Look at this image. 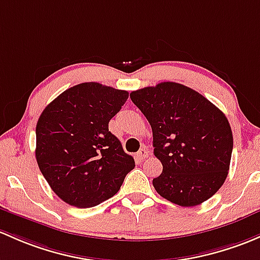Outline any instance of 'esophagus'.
Here are the masks:
<instances>
[{"instance_id":"1","label":"esophagus","mask_w":260,"mask_h":260,"mask_svg":"<svg viewBox=\"0 0 260 260\" xmlns=\"http://www.w3.org/2000/svg\"><path fill=\"white\" fill-rule=\"evenodd\" d=\"M137 155H138L139 160H143L144 158L148 157V149H147V147H142V148L138 151Z\"/></svg>"}]
</instances>
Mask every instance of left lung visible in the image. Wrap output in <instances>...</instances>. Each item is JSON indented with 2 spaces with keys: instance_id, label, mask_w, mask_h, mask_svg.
Returning <instances> with one entry per match:
<instances>
[{
  "instance_id": "left-lung-1",
  "label": "left lung",
  "mask_w": 260,
  "mask_h": 260,
  "mask_svg": "<svg viewBox=\"0 0 260 260\" xmlns=\"http://www.w3.org/2000/svg\"><path fill=\"white\" fill-rule=\"evenodd\" d=\"M148 119L163 171L153 187L167 201L194 207L214 196L228 176L233 135L225 114L204 95L176 82L133 91Z\"/></svg>"
}]
</instances>
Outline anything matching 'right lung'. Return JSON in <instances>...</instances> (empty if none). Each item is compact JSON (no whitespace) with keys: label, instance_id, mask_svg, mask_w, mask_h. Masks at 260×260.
<instances>
[{"label":"right lung","instance_id":"add662e5","mask_svg":"<svg viewBox=\"0 0 260 260\" xmlns=\"http://www.w3.org/2000/svg\"><path fill=\"white\" fill-rule=\"evenodd\" d=\"M127 91L86 82L66 89L41 113L36 159L54 193L73 207L91 208L116 194L135 159L108 131Z\"/></svg>","mask_w":260,"mask_h":260}]
</instances>
